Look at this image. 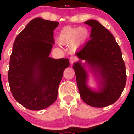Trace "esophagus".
Segmentation results:
<instances>
[{
  "label": "esophagus",
  "mask_w": 134,
  "mask_h": 134,
  "mask_svg": "<svg viewBox=\"0 0 134 134\" xmlns=\"http://www.w3.org/2000/svg\"><path fill=\"white\" fill-rule=\"evenodd\" d=\"M77 60V58L75 57H72L70 58V60H69V61H70V64H73L74 62H75Z\"/></svg>",
  "instance_id": "1"
}]
</instances>
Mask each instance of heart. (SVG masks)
<instances>
[{
	"label": "heart",
	"instance_id": "1",
	"mask_svg": "<svg viewBox=\"0 0 134 134\" xmlns=\"http://www.w3.org/2000/svg\"><path fill=\"white\" fill-rule=\"evenodd\" d=\"M89 36V31L85 27L65 26L60 31L58 40L62 44H70L72 51H76Z\"/></svg>",
	"mask_w": 134,
	"mask_h": 134
}]
</instances>
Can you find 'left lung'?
<instances>
[{"mask_svg": "<svg viewBox=\"0 0 134 134\" xmlns=\"http://www.w3.org/2000/svg\"><path fill=\"white\" fill-rule=\"evenodd\" d=\"M91 27V39L76 55L79 58L73 69L81 98L88 105L102 108L114 103L125 88L127 76L122 54L114 36L98 21L88 20ZM81 60H85L82 64ZM87 65L90 71L85 69ZM98 81V88L94 90L87 86L88 72Z\"/></svg>", "mask_w": 134, "mask_h": 134, "instance_id": "8db88e82", "label": "left lung"}]
</instances>
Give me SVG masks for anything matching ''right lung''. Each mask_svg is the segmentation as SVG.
I'll list each match as a JSON object with an SVG mask.
<instances>
[{
    "label": "right lung",
    "instance_id": "add662e5",
    "mask_svg": "<svg viewBox=\"0 0 134 134\" xmlns=\"http://www.w3.org/2000/svg\"><path fill=\"white\" fill-rule=\"evenodd\" d=\"M59 23L36 18L17 36L10 57L8 81L14 99L31 110H41L56 101L68 58L50 57L53 31Z\"/></svg>",
    "mask_w": 134,
    "mask_h": 134
}]
</instances>
